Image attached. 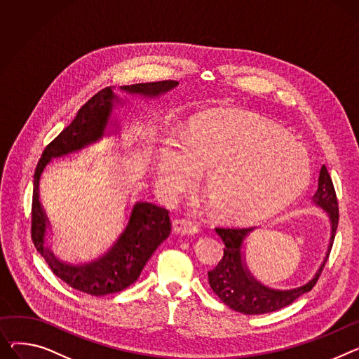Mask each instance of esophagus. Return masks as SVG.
Segmentation results:
<instances>
[{
    "label": "esophagus",
    "instance_id": "esophagus-1",
    "mask_svg": "<svg viewBox=\"0 0 359 359\" xmlns=\"http://www.w3.org/2000/svg\"><path fill=\"white\" fill-rule=\"evenodd\" d=\"M199 231V226L195 222H190L186 219H176L173 221V232L180 235H195Z\"/></svg>",
    "mask_w": 359,
    "mask_h": 359
}]
</instances>
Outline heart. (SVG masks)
Masks as SVG:
<instances>
[{"instance_id": "b5f03b06", "label": "heart", "mask_w": 359, "mask_h": 359, "mask_svg": "<svg viewBox=\"0 0 359 359\" xmlns=\"http://www.w3.org/2000/svg\"><path fill=\"white\" fill-rule=\"evenodd\" d=\"M199 170L222 218L238 222L264 219L294 202L310 183L307 150L289 134L240 111L192 118L182 147H160L154 183L164 201L192 186Z\"/></svg>"}]
</instances>
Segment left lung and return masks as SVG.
Segmentation results:
<instances>
[{
  "label": "left lung",
  "mask_w": 359,
  "mask_h": 359,
  "mask_svg": "<svg viewBox=\"0 0 359 359\" xmlns=\"http://www.w3.org/2000/svg\"><path fill=\"white\" fill-rule=\"evenodd\" d=\"M313 203L327 213L330 221V238L327 251L313 278L300 285V287L289 290H277L267 287V285L259 283L250 273L244 255V243L247 236L255 228H215V231L222 238L225 248L224 257L218 262V266L208 273L209 285L213 293L229 309L244 315L270 313L292 304L302 294L315 287V284L319 280V276L322 274V270L329 258L339 221V208L335 187H333L326 165H322L320 169Z\"/></svg>",
  "instance_id": "obj_1"
}]
</instances>
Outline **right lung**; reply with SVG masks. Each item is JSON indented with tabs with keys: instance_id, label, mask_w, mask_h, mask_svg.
Wrapping results in <instances>:
<instances>
[{
	"instance_id": "obj_1",
	"label": "right lung",
	"mask_w": 359,
	"mask_h": 359,
	"mask_svg": "<svg viewBox=\"0 0 359 359\" xmlns=\"http://www.w3.org/2000/svg\"><path fill=\"white\" fill-rule=\"evenodd\" d=\"M177 85L179 82L176 81H160L119 86V89L128 95H140L142 98H158ZM115 105H123V100L114 93V88L108 86L95 93L78 111L74 121L44 149L34 172L32 205V238L34 247L59 278L72 289L92 296H105L127 289L140 277L153 252L172 231L169 210L149 202H137L131 209L123 233L97 259L85 264H69L56 258L50 248L44 247L46 232L50 225L40 203L39 186L41 173L52 158L76 153L93 144L107 134L108 126H116V121L115 124L111 121Z\"/></svg>"
}]
</instances>
